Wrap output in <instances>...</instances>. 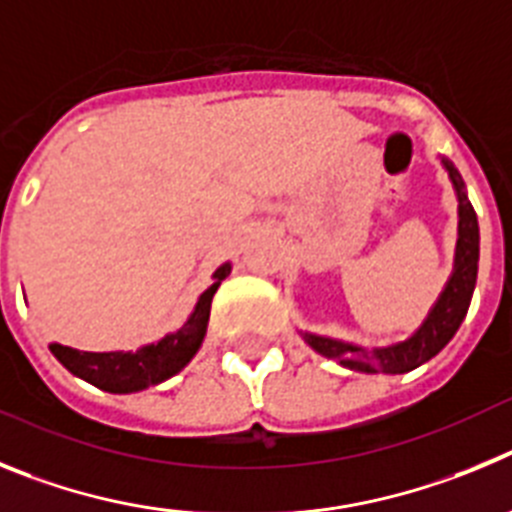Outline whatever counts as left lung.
<instances>
[{
  "mask_svg": "<svg viewBox=\"0 0 512 512\" xmlns=\"http://www.w3.org/2000/svg\"><path fill=\"white\" fill-rule=\"evenodd\" d=\"M441 165L449 173V181L457 191L459 201V237H457V255H454V270H451L449 280H446L444 290H441L439 301L428 311L426 321L413 331L405 342L388 344V347H362V344H349L342 339H331V336H319L303 331V339L311 349H316L324 357L334 359L342 367L349 370L367 372V375H403L431 357L441 352L446 344L451 342V336L457 334L462 326L464 316H467L469 301H472L474 283H477V260H480V227H477V214H474L472 204L467 201V191H464V181L459 176V170L441 160Z\"/></svg>",
  "mask_w": 512,
  "mask_h": 512,
  "instance_id": "obj_1",
  "label": "left lung"
}]
</instances>
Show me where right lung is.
Masks as SVG:
<instances>
[{
	"mask_svg": "<svg viewBox=\"0 0 512 512\" xmlns=\"http://www.w3.org/2000/svg\"><path fill=\"white\" fill-rule=\"evenodd\" d=\"M229 273H232L229 262L216 267V273L211 275L214 283L201 293L186 324L173 334H165L160 342L145 344L137 352H81L63 344H50V352L68 372L107 393H137L158 385L178 375L191 362L193 354L199 352L209 326L211 298Z\"/></svg>",
	"mask_w": 512,
	"mask_h": 512,
	"instance_id": "add662e5",
	"label": "right lung"
}]
</instances>
